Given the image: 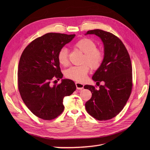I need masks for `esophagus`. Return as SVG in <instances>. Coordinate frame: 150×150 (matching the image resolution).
I'll use <instances>...</instances> for the list:
<instances>
[{
	"label": "esophagus",
	"mask_w": 150,
	"mask_h": 150,
	"mask_svg": "<svg viewBox=\"0 0 150 150\" xmlns=\"http://www.w3.org/2000/svg\"><path fill=\"white\" fill-rule=\"evenodd\" d=\"M76 88L78 89L82 90L84 88V85L83 84L79 83H76Z\"/></svg>",
	"instance_id": "obj_1"
}]
</instances>
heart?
I'll return each instance as SVG.
<instances>
[{"label":"heart","mask_w":150,"mask_h":150,"mask_svg":"<svg viewBox=\"0 0 150 150\" xmlns=\"http://www.w3.org/2000/svg\"><path fill=\"white\" fill-rule=\"evenodd\" d=\"M74 47L83 53L81 63L79 66H72L65 71L67 78L81 82L85 79L89 71V66L93 69H97L100 67L104 59L103 52L96 48V44L93 40L88 38L81 39L76 42ZM57 60L59 64L66 66L69 64L68 50L66 47L61 48L57 54Z\"/></svg>","instance_id":"1"}]
</instances>
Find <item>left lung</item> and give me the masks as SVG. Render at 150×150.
<instances>
[{
    "instance_id": "8db88e82",
    "label": "left lung",
    "mask_w": 150,
    "mask_h": 150,
    "mask_svg": "<svg viewBox=\"0 0 150 150\" xmlns=\"http://www.w3.org/2000/svg\"><path fill=\"white\" fill-rule=\"evenodd\" d=\"M87 34H95L103 42L104 59L92 78L104 85L99 89L84 86L92 93L85 107L94 118L106 121L118 115L128 100L133 87L132 66L128 51L117 36L101 29L88 30Z\"/></svg>"
}]
</instances>
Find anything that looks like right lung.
<instances>
[{"label":"right lung","instance_id":"add662e5","mask_svg":"<svg viewBox=\"0 0 150 150\" xmlns=\"http://www.w3.org/2000/svg\"><path fill=\"white\" fill-rule=\"evenodd\" d=\"M74 37L75 34L47 33L34 39L22 53L18 88L26 106L40 119L52 120L59 116L64 109L63 99L76 89L74 81L67 79L59 84H51L52 80L63 76L58 52Z\"/></svg>","mask_w":150,"mask_h":150}]
</instances>
